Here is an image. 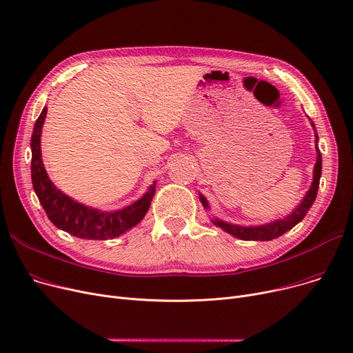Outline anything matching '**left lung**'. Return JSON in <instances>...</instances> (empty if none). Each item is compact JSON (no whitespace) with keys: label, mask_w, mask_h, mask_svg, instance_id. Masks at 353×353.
<instances>
[{"label":"left lung","mask_w":353,"mask_h":353,"mask_svg":"<svg viewBox=\"0 0 353 353\" xmlns=\"http://www.w3.org/2000/svg\"><path fill=\"white\" fill-rule=\"evenodd\" d=\"M312 125L314 128L313 123H312ZM314 132H316V130H314ZM314 137H316L318 159H316V164H314V169H313L312 186L307 190V193L303 197V200L301 201V205L296 208L290 214L285 216L283 219L270 221V223H266V225H262V226H239V225L228 223V221L219 220V219L212 220L213 223L217 228L223 229L225 232H228L229 234H232V236H234L237 239H242V240H261V242H262V240H265V242H268V240H272V239H276V237L285 234L288 230H290L292 228H294L296 225H298L299 221H302L303 217L306 216V213L309 212V209L312 208L314 199H316L318 189H319V180H321V174H322V154H321L319 147H318V134L314 136ZM199 197H200L201 205L205 206V209H209V203L205 199V196L199 194Z\"/></svg>","instance_id":"obj_1"}]
</instances>
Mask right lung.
I'll return each mask as SVG.
<instances>
[{"label":"right lung","instance_id":"1","mask_svg":"<svg viewBox=\"0 0 353 353\" xmlns=\"http://www.w3.org/2000/svg\"><path fill=\"white\" fill-rule=\"evenodd\" d=\"M47 116V107L37 119L31 136V179L34 192L54 226L88 240L114 239L133 229L145 216L156 193V181L141 199L116 212H101L72 200L54 186L41 159V130Z\"/></svg>","mask_w":353,"mask_h":353}]
</instances>
